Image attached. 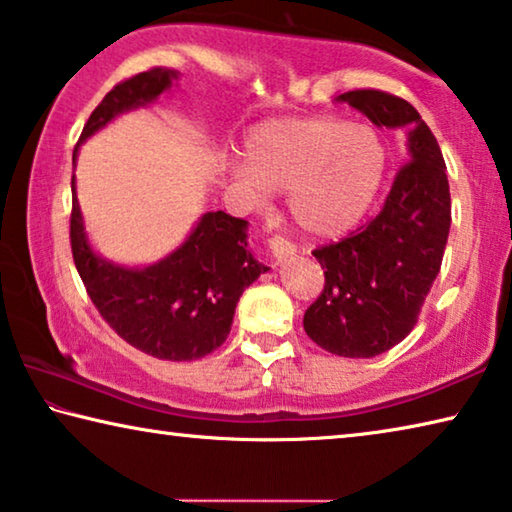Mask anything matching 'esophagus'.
I'll use <instances>...</instances> for the list:
<instances>
[{
  "mask_svg": "<svg viewBox=\"0 0 512 512\" xmlns=\"http://www.w3.org/2000/svg\"><path fill=\"white\" fill-rule=\"evenodd\" d=\"M268 248H271L275 262H282V259H287V257H291L293 253H296V246H293L289 239L277 237V235L268 239Z\"/></svg>",
  "mask_w": 512,
  "mask_h": 512,
  "instance_id": "obj_1",
  "label": "esophagus"
}]
</instances>
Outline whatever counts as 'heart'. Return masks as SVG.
Masks as SVG:
<instances>
[{
    "instance_id": "obj_1",
    "label": "heart",
    "mask_w": 512,
    "mask_h": 512,
    "mask_svg": "<svg viewBox=\"0 0 512 512\" xmlns=\"http://www.w3.org/2000/svg\"><path fill=\"white\" fill-rule=\"evenodd\" d=\"M384 169L386 149L372 126L305 117L255 126L237 176L268 192H289L293 221L309 235L334 237L368 212Z\"/></svg>"
}]
</instances>
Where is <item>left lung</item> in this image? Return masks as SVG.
Returning a JSON list of instances; mask_svg holds the SVG:
<instances>
[{
  "label": "left lung",
  "instance_id": "8db88e82",
  "mask_svg": "<svg viewBox=\"0 0 512 512\" xmlns=\"http://www.w3.org/2000/svg\"><path fill=\"white\" fill-rule=\"evenodd\" d=\"M339 101L372 124L404 128L409 144V160L381 212L311 253L325 268V287L305 311L307 336L336 357L370 359L404 341L418 323L443 264L452 198L440 146L409 101L370 88L345 92Z\"/></svg>",
  "mask_w": 512,
  "mask_h": 512
}]
</instances>
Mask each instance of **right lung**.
<instances>
[{
	"label": "right lung",
	"instance_id": "1",
	"mask_svg": "<svg viewBox=\"0 0 512 512\" xmlns=\"http://www.w3.org/2000/svg\"><path fill=\"white\" fill-rule=\"evenodd\" d=\"M173 79H178L176 69L151 67L117 83L92 110L79 144L119 112L158 99ZM69 244L101 318L133 348L164 361H194L223 345L241 293L268 271L250 255L246 221L225 212L203 214L185 244L162 262L124 268L103 262L90 248L74 196Z\"/></svg>",
	"mask_w": 512,
	"mask_h": 512
}]
</instances>
